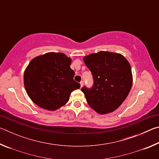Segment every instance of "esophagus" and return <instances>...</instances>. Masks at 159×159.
<instances>
[{
	"instance_id": "obj_1",
	"label": "esophagus",
	"mask_w": 159,
	"mask_h": 159,
	"mask_svg": "<svg viewBox=\"0 0 159 159\" xmlns=\"http://www.w3.org/2000/svg\"><path fill=\"white\" fill-rule=\"evenodd\" d=\"M80 88H82V87H83V84H84V82H83V80H82V81H80Z\"/></svg>"
}]
</instances>
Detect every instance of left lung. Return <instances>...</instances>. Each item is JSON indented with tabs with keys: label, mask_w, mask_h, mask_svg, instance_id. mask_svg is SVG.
I'll list each match as a JSON object with an SVG mask.
<instances>
[{
	"label": "left lung",
	"mask_w": 159,
	"mask_h": 159,
	"mask_svg": "<svg viewBox=\"0 0 159 159\" xmlns=\"http://www.w3.org/2000/svg\"><path fill=\"white\" fill-rule=\"evenodd\" d=\"M83 61L93 74L94 85L84 86L88 104L99 114L111 113L127 98L133 85V74L128 61L121 54L100 51L85 56Z\"/></svg>",
	"instance_id": "1"
}]
</instances>
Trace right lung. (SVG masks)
Wrapping results in <instances>:
<instances>
[{
  "instance_id": "obj_1",
  "label": "right lung",
  "mask_w": 159,
  "mask_h": 159,
  "mask_svg": "<svg viewBox=\"0 0 159 159\" xmlns=\"http://www.w3.org/2000/svg\"><path fill=\"white\" fill-rule=\"evenodd\" d=\"M71 59L61 52H48L34 57L24 74L26 93L35 104L44 109L55 111L69 101L72 91L80 83L74 80L70 67Z\"/></svg>"
}]
</instances>
